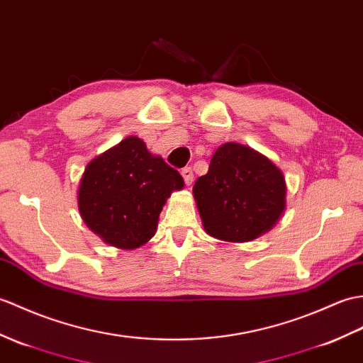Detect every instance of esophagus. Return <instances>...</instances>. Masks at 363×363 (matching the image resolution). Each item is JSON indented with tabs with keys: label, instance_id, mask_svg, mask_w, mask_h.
I'll list each match as a JSON object with an SVG mask.
<instances>
[{
	"label": "esophagus",
	"instance_id": "34e87169",
	"mask_svg": "<svg viewBox=\"0 0 363 363\" xmlns=\"http://www.w3.org/2000/svg\"><path fill=\"white\" fill-rule=\"evenodd\" d=\"M181 174H182V178H184L185 184H187V185H191V182H193V170H191V167H185V168H182Z\"/></svg>",
	"mask_w": 363,
	"mask_h": 363
}]
</instances>
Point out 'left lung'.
Masks as SVG:
<instances>
[{
    "mask_svg": "<svg viewBox=\"0 0 363 363\" xmlns=\"http://www.w3.org/2000/svg\"><path fill=\"white\" fill-rule=\"evenodd\" d=\"M202 225L223 241H250L267 232L286 206L283 173L255 150L224 143L193 185Z\"/></svg>",
    "mask_w": 363,
    "mask_h": 363,
    "instance_id": "obj_1",
    "label": "left lung"
}]
</instances>
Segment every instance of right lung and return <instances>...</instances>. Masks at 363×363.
Wrapping results in <instances>:
<instances>
[{
	"instance_id": "add662e5",
	"label": "right lung",
	"mask_w": 363,
	"mask_h": 363,
	"mask_svg": "<svg viewBox=\"0 0 363 363\" xmlns=\"http://www.w3.org/2000/svg\"><path fill=\"white\" fill-rule=\"evenodd\" d=\"M182 176L153 156L145 142L126 138L86 167L79 187V210L106 244L136 249L153 237L159 213Z\"/></svg>"
}]
</instances>
